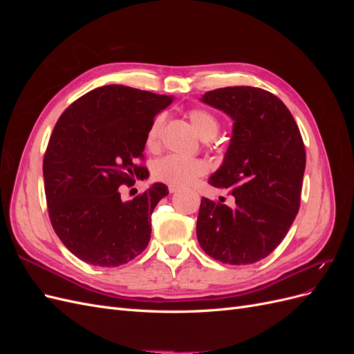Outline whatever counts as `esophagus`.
Listing matches in <instances>:
<instances>
[{
    "label": "esophagus",
    "instance_id": "34e87169",
    "mask_svg": "<svg viewBox=\"0 0 354 354\" xmlns=\"http://www.w3.org/2000/svg\"><path fill=\"white\" fill-rule=\"evenodd\" d=\"M168 190H169V194H177V192L180 190V187H177V186H168Z\"/></svg>",
    "mask_w": 354,
    "mask_h": 354
}]
</instances>
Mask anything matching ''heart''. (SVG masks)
<instances>
[{"mask_svg":"<svg viewBox=\"0 0 354 354\" xmlns=\"http://www.w3.org/2000/svg\"><path fill=\"white\" fill-rule=\"evenodd\" d=\"M192 127L195 128L198 136L203 140H209L218 134L220 122L216 116L203 109H192L187 113ZM164 120L162 116H156L149 125L145 145L147 149L158 147L159 145V136L162 130ZM208 165L205 160L196 159V158H185L178 155H167L164 158L158 159L152 167V174L156 180L164 181L171 186H187L194 181L196 177L203 176L207 173Z\"/></svg>","mask_w":354,"mask_h":354,"instance_id":"1","label":"heart"}]
</instances>
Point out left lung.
<instances>
[{"mask_svg": "<svg viewBox=\"0 0 354 354\" xmlns=\"http://www.w3.org/2000/svg\"><path fill=\"white\" fill-rule=\"evenodd\" d=\"M232 118L223 164L208 183L230 189L234 207L202 198L196 234L214 260L252 264L282 242L295 220L306 169L301 134L274 94L255 87H226L201 97Z\"/></svg>", "mask_w": 354, "mask_h": 354, "instance_id": "obj_1", "label": "left lung"}]
</instances>
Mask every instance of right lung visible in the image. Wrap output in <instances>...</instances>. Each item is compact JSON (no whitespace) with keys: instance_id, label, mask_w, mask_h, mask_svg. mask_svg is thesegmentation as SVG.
<instances>
[{"instance_id":"right-lung-1","label":"right lung","mask_w":354,"mask_h":354,"mask_svg":"<svg viewBox=\"0 0 354 354\" xmlns=\"http://www.w3.org/2000/svg\"><path fill=\"white\" fill-rule=\"evenodd\" d=\"M173 100L103 85L59 118L42 174L53 229L80 260L116 267L136 259L151 241V216L168 187L153 183L130 201H122L120 187L146 178L145 167L136 162L143 158L147 128Z\"/></svg>"}]
</instances>
